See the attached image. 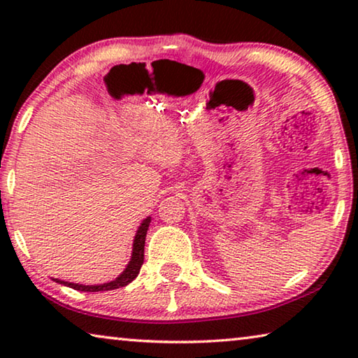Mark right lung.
<instances>
[{"mask_svg": "<svg viewBox=\"0 0 358 358\" xmlns=\"http://www.w3.org/2000/svg\"><path fill=\"white\" fill-rule=\"evenodd\" d=\"M151 222V217L148 216L147 220H143L141 227H138L136 237H134V245H132V256L128 266H126L123 273H121L117 280L104 284H96V286H83V284H76L69 281H59L55 280L59 284H64V286L72 287L76 290H82V292H104V290H113L118 287L128 286L131 281H134L138 271H141V266L143 264V250H145V237H147V230Z\"/></svg>", "mask_w": 358, "mask_h": 358, "instance_id": "obj_1", "label": "right lung"}]
</instances>
